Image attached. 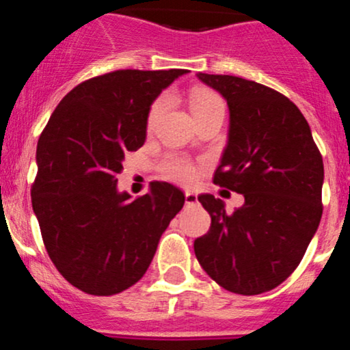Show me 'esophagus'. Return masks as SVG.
<instances>
[{"label":"esophagus","mask_w":350,"mask_h":350,"mask_svg":"<svg viewBox=\"0 0 350 350\" xmlns=\"http://www.w3.org/2000/svg\"><path fill=\"white\" fill-rule=\"evenodd\" d=\"M185 204L187 205L197 204V193H193L192 190H187V192H185Z\"/></svg>","instance_id":"34e87169"}]
</instances>
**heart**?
Returning a JSON list of instances; mask_svg holds the SVG:
<instances>
[{
	"instance_id": "heart-1",
	"label": "heart",
	"mask_w": 350,
	"mask_h": 350,
	"mask_svg": "<svg viewBox=\"0 0 350 350\" xmlns=\"http://www.w3.org/2000/svg\"><path fill=\"white\" fill-rule=\"evenodd\" d=\"M189 103H190V109H192V114L193 116H197V114L204 113V111L208 109V107L222 104V100L221 97L215 94V92L207 91V89L196 88L190 91ZM165 106H167L165 97H158L157 100H153V104H151L148 109V116H146V128L148 129L154 128V124H157L158 120H160V116L163 114ZM161 170H163V174L167 175L168 178L176 180V182H190V180H193V176L197 174L196 167H193L190 161L183 160V158H178V157H168L167 160L163 161V165H161Z\"/></svg>"
}]
</instances>
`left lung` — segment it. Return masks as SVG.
I'll return each mask as SVG.
<instances>
[{
  "label": "left lung",
  "instance_id": "8db88e82",
  "mask_svg": "<svg viewBox=\"0 0 350 350\" xmlns=\"http://www.w3.org/2000/svg\"><path fill=\"white\" fill-rule=\"evenodd\" d=\"M197 77L229 106V136L214 183L243 193L228 214L211 193L199 202L211 229L193 243L200 266L237 295H259L297 269L322 217V154L304 114L275 89L234 75Z\"/></svg>",
  "mask_w": 350,
  "mask_h": 350
}]
</instances>
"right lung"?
<instances>
[{
    "label": "right lung",
    "instance_id": "1",
    "mask_svg": "<svg viewBox=\"0 0 350 350\" xmlns=\"http://www.w3.org/2000/svg\"><path fill=\"white\" fill-rule=\"evenodd\" d=\"M187 72L97 75L60 100L42 131L31 205L52 262L85 293L109 297L142 280L183 207L185 196L172 183L153 182L131 200L118 192L116 175L124 154L145 143L151 103Z\"/></svg>",
    "mask_w": 350,
    "mask_h": 350
}]
</instances>
